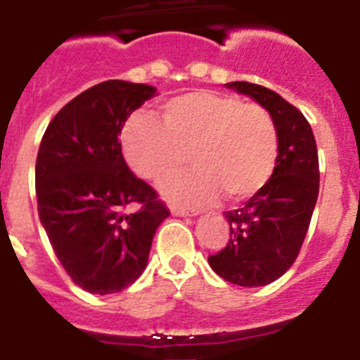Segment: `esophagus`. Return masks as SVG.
<instances>
[{
	"mask_svg": "<svg viewBox=\"0 0 360 360\" xmlns=\"http://www.w3.org/2000/svg\"><path fill=\"white\" fill-rule=\"evenodd\" d=\"M171 211H173L174 216H193V214H196L195 211H189V209H184V207H173Z\"/></svg>",
	"mask_w": 360,
	"mask_h": 360,
	"instance_id": "esophagus-1",
	"label": "esophagus"
}]
</instances>
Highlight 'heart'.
<instances>
[{
	"mask_svg": "<svg viewBox=\"0 0 360 360\" xmlns=\"http://www.w3.org/2000/svg\"><path fill=\"white\" fill-rule=\"evenodd\" d=\"M162 122L136 111L124 124L122 148L139 176L160 182L189 153L195 169L164 182L169 200L203 205L221 193L229 202L254 196L278 164L279 135L269 111L225 91L196 90L164 103Z\"/></svg>",
	"mask_w": 360,
	"mask_h": 360,
	"instance_id": "1",
	"label": "heart"
}]
</instances>
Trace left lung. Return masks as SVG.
I'll list each match as a JSON object with an SVG mask.
<instances>
[{
	"instance_id": "8db88e82",
	"label": "left lung",
	"mask_w": 360,
	"mask_h": 360,
	"mask_svg": "<svg viewBox=\"0 0 360 360\" xmlns=\"http://www.w3.org/2000/svg\"><path fill=\"white\" fill-rule=\"evenodd\" d=\"M269 111L279 135L278 164L262 191L225 212L231 236L209 265L240 287H263L281 278L297 257L319 195V157L310 124L295 106L265 86L227 82Z\"/></svg>"
}]
</instances>
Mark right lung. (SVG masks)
Instances as JSON below:
<instances>
[{
    "label": "right lung",
    "mask_w": 360,
    "mask_h": 360,
    "mask_svg": "<svg viewBox=\"0 0 360 360\" xmlns=\"http://www.w3.org/2000/svg\"><path fill=\"white\" fill-rule=\"evenodd\" d=\"M155 88L104 81L72 98L41 139L36 160L37 211L57 259L75 285L115 294L148 265L158 225L169 209L136 178L119 135Z\"/></svg>",
    "instance_id": "add662e5"
}]
</instances>
